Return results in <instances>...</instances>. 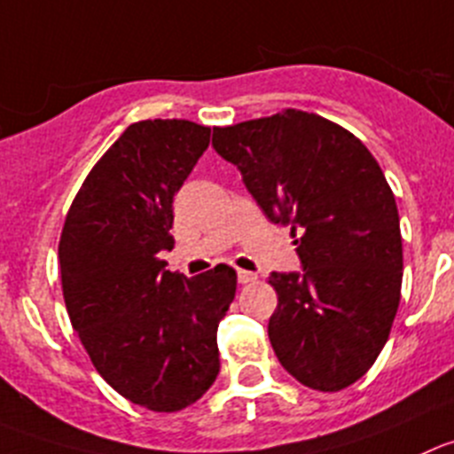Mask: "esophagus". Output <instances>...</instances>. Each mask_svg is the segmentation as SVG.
<instances>
[{
  "label": "esophagus",
  "instance_id": "1",
  "mask_svg": "<svg viewBox=\"0 0 454 454\" xmlns=\"http://www.w3.org/2000/svg\"><path fill=\"white\" fill-rule=\"evenodd\" d=\"M237 279H239V285H251L257 279V275L251 270H237Z\"/></svg>",
  "mask_w": 454,
  "mask_h": 454
}]
</instances>
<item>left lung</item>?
I'll return each instance as SVG.
<instances>
[{
    "label": "left lung",
    "instance_id": "obj_1",
    "mask_svg": "<svg viewBox=\"0 0 454 454\" xmlns=\"http://www.w3.org/2000/svg\"><path fill=\"white\" fill-rule=\"evenodd\" d=\"M213 145L266 217L300 232L302 273L269 278L275 356L307 387H349L379 358L401 302L399 210L383 169L351 131L300 109L215 127Z\"/></svg>",
    "mask_w": 454,
    "mask_h": 454
}]
</instances>
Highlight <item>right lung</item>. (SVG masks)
<instances>
[{"mask_svg": "<svg viewBox=\"0 0 454 454\" xmlns=\"http://www.w3.org/2000/svg\"><path fill=\"white\" fill-rule=\"evenodd\" d=\"M210 143L192 121H138L93 165L60 235L62 295L98 374L131 403L179 412L219 374L217 327L235 300L226 264L165 269L172 201Z\"/></svg>", "mask_w": 454, "mask_h": 454, "instance_id": "right-lung-1", "label": "right lung"}]
</instances>
